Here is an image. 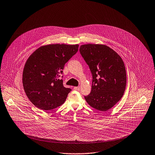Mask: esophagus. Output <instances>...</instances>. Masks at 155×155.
<instances>
[{"mask_svg":"<svg viewBox=\"0 0 155 155\" xmlns=\"http://www.w3.org/2000/svg\"><path fill=\"white\" fill-rule=\"evenodd\" d=\"M74 89L75 91H80V87H74Z\"/></svg>","mask_w":155,"mask_h":155,"instance_id":"1","label":"esophagus"}]
</instances>
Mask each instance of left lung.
Returning <instances> with one entry per match:
<instances>
[{"mask_svg": "<svg viewBox=\"0 0 155 155\" xmlns=\"http://www.w3.org/2000/svg\"><path fill=\"white\" fill-rule=\"evenodd\" d=\"M80 52L89 66L93 78L91 92L84 98L92 107L106 111L124 95L126 85L124 61L115 51L105 45H82Z\"/></svg>", "mask_w": 155, "mask_h": 155, "instance_id": "1", "label": "left lung"}]
</instances>
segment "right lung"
I'll return each instance as SVG.
<instances>
[{"instance_id": "obj_1", "label": "right lung", "mask_w": 155, "mask_h": 155, "mask_svg": "<svg viewBox=\"0 0 155 155\" xmlns=\"http://www.w3.org/2000/svg\"><path fill=\"white\" fill-rule=\"evenodd\" d=\"M78 45L50 44L36 50L25 63L23 72L25 92L31 103L47 111L66 101L69 88L59 79L65 63L78 50Z\"/></svg>"}]
</instances>
